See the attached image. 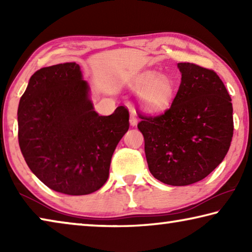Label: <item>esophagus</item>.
Masks as SVG:
<instances>
[{
    "label": "esophagus",
    "mask_w": 252,
    "mask_h": 252,
    "mask_svg": "<svg viewBox=\"0 0 252 252\" xmlns=\"http://www.w3.org/2000/svg\"><path fill=\"white\" fill-rule=\"evenodd\" d=\"M136 123H138V119H136L134 111H131L130 113V125L131 126H135Z\"/></svg>",
    "instance_id": "obj_1"
}]
</instances>
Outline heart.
Listing matches in <instances>:
<instances>
[{
  "instance_id": "b5f03b06",
  "label": "heart",
  "mask_w": 252,
  "mask_h": 252,
  "mask_svg": "<svg viewBox=\"0 0 252 252\" xmlns=\"http://www.w3.org/2000/svg\"><path fill=\"white\" fill-rule=\"evenodd\" d=\"M133 88L140 91L139 101L141 108L150 113L168 109L174 100L177 83L171 76L161 75L156 71H148L133 82Z\"/></svg>"
}]
</instances>
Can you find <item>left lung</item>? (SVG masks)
Masks as SVG:
<instances>
[{"label": "left lung", "instance_id": "obj_1", "mask_svg": "<svg viewBox=\"0 0 252 252\" xmlns=\"http://www.w3.org/2000/svg\"><path fill=\"white\" fill-rule=\"evenodd\" d=\"M181 83L170 108L156 117L139 114L138 129L153 177L188 186L222 162L233 135L231 97L215 71L178 63Z\"/></svg>", "mask_w": 252, "mask_h": 252}]
</instances>
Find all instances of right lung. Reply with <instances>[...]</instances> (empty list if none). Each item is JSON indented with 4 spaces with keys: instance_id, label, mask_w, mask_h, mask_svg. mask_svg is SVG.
<instances>
[{
    "instance_id": "right-lung-1",
    "label": "right lung",
    "mask_w": 252,
    "mask_h": 252,
    "mask_svg": "<svg viewBox=\"0 0 252 252\" xmlns=\"http://www.w3.org/2000/svg\"><path fill=\"white\" fill-rule=\"evenodd\" d=\"M19 144L31 171L69 195L94 192L109 178L111 158L129 130V111H94L90 87L75 62L42 67L18 109Z\"/></svg>"
}]
</instances>
